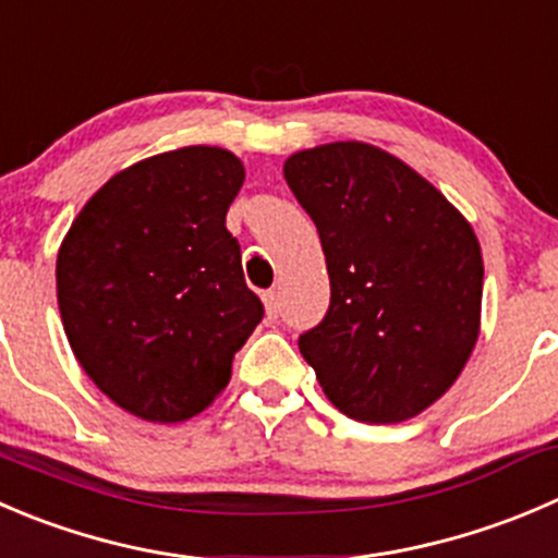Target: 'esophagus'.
Here are the masks:
<instances>
[{"label": "esophagus", "instance_id": "esophagus-1", "mask_svg": "<svg viewBox=\"0 0 558 558\" xmlns=\"http://www.w3.org/2000/svg\"><path fill=\"white\" fill-rule=\"evenodd\" d=\"M262 300H264V311H267V318H269V322H275V318H278V313H280L278 291H267Z\"/></svg>", "mask_w": 558, "mask_h": 558}]
</instances>
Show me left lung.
<instances>
[{
  "mask_svg": "<svg viewBox=\"0 0 558 558\" xmlns=\"http://www.w3.org/2000/svg\"><path fill=\"white\" fill-rule=\"evenodd\" d=\"M316 223L329 311L300 338L335 409L371 425L423 414L480 338L483 251L445 193L384 149L332 142L283 163Z\"/></svg>",
  "mask_w": 558,
  "mask_h": 558,
  "instance_id": "left-lung-1",
  "label": "left lung"
}]
</instances>
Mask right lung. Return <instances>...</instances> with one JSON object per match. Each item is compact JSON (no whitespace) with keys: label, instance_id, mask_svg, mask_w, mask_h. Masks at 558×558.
I'll return each mask as SVG.
<instances>
[{"label":"right lung","instance_id":"add662e5","mask_svg":"<svg viewBox=\"0 0 558 558\" xmlns=\"http://www.w3.org/2000/svg\"><path fill=\"white\" fill-rule=\"evenodd\" d=\"M245 166L180 147L113 174L75 215L57 256V302L75 360L147 423H182L226 389L262 322L226 213Z\"/></svg>","mask_w":558,"mask_h":558}]
</instances>
